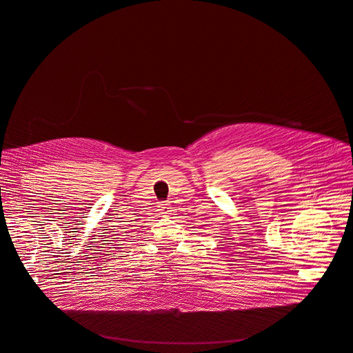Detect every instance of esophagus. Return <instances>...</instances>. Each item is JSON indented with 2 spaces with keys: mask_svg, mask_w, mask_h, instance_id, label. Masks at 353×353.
<instances>
[{
  "mask_svg": "<svg viewBox=\"0 0 353 353\" xmlns=\"http://www.w3.org/2000/svg\"><path fill=\"white\" fill-rule=\"evenodd\" d=\"M167 208H168V204H167V203H164V201H160V203H159V210L161 211V213H165Z\"/></svg>",
  "mask_w": 353,
  "mask_h": 353,
  "instance_id": "esophagus-1",
  "label": "esophagus"
}]
</instances>
